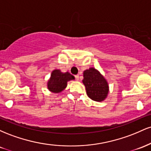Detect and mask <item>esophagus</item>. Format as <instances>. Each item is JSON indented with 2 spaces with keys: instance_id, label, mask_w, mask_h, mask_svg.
Returning <instances> with one entry per match:
<instances>
[{
  "instance_id": "1",
  "label": "esophagus",
  "mask_w": 151,
  "mask_h": 151,
  "mask_svg": "<svg viewBox=\"0 0 151 151\" xmlns=\"http://www.w3.org/2000/svg\"><path fill=\"white\" fill-rule=\"evenodd\" d=\"M74 77H75V79H76V80H77V81H78V80H79V76L78 75V74H77V75L74 76Z\"/></svg>"
}]
</instances>
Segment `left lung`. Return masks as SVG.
Instances as JSON below:
<instances>
[{
	"mask_svg": "<svg viewBox=\"0 0 151 151\" xmlns=\"http://www.w3.org/2000/svg\"><path fill=\"white\" fill-rule=\"evenodd\" d=\"M82 81L90 99L96 101L105 99L109 92L108 83L97 70L90 68L84 71Z\"/></svg>",
	"mask_w": 151,
	"mask_h": 151,
	"instance_id": "1",
	"label": "left lung"
}]
</instances>
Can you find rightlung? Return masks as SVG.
Listing matches in <instances>:
<instances>
[{"mask_svg": "<svg viewBox=\"0 0 151 151\" xmlns=\"http://www.w3.org/2000/svg\"><path fill=\"white\" fill-rule=\"evenodd\" d=\"M74 78L69 72L62 73L60 70H54L52 72L50 79L48 81V89L54 93L60 92L66 88L67 81L74 79Z\"/></svg>", "mask_w": 151, "mask_h": 151, "instance_id": "obj_1", "label": "right lung"}]
</instances>
